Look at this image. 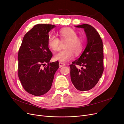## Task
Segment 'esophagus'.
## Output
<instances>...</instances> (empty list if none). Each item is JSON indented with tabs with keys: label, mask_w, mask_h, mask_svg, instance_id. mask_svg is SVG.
<instances>
[{
	"label": "esophagus",
	"mask_w": 124,
	"mask_h": 124,
	"mask_svg": "<svg viewBox=\"0 0 124 124\" xmlns=\"http://www.w3.org/2000/svg\"><path fill=\"white\" fill-rule=\"evenodd\" d=\"M65 65H66V64H65V63H63V62H59V66L60 67L65 66Z\"/></svg>",
	"instance_id": "34e87169"
}]
</instances>
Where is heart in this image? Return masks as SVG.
Segmentation results:
<instances>
[{"label":"heart","mask_w":124,"mask_h":124,"mask_svg":"<svg viewBox=\"0 0 124 124\" xmlns=\"http://www.w3.org/2000/svg\"><path fill=\"white\" fill-rule=\"evenodd\" d=\"M58 36L61 42H66L65 44V50L60 51L55 54L54 59L59 62H65L69 61L73 57V53L78 55L83 48V40L81 37H78L77 32L71 28H62L59 31ZM61 41L53 35L48 37L47 46L50 49L53 51L59 50Z\"/></svg>","instance_id":"1"}]
</instances>
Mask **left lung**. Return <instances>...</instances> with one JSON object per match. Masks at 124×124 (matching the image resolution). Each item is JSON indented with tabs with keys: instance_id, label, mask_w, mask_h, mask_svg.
<instances>
[{
	"instance_id": "obj_1",
	"label": "left lung",
	"mask_w": 124,
	"mask_h": 124,
	"mask_svg": "<svg viewBox=\"0 0 124 124\" xmlns=\"http://www.w3.org/2000/svg\"><path fill=\"white\" fill-rule=\"evenodd\" d=\"M75 27L84 29L87 44L80 57L70 65L71 80L78 91H87L95 87L103 72L102 41L91 25L84 24ZM77 65L82 67L81 70Z\"/></svg>"
}]
</instances>
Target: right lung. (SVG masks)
Segmentation results:
<instances>
[{
	"label": "right lung",
	"instance_id": "obj_1",
	"mask_svg": "<svg viewBox=\"0 0 124 124\" xmlns=\"http://www.w3.org/2000/svg\"><path fill=\"white\" fill-rule=\"evenodd\" d=\"M55 27L37 24L22 41L18 54V75L23 88L30 94L39 96L46 93L59 68L58 62H50L52 54L47 46L48 32ZM46 63L48 65L45 66Z\"/></svg>",
	"mask_w": 124,
	"mask_h": 124
}]
</instances>
